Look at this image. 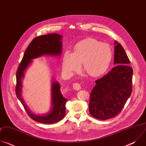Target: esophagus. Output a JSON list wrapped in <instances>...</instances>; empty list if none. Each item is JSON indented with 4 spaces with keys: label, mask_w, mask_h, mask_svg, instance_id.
I'll use <instances>...</instances> for the list:
<instances>
[{
    "label": "esophagus",
    "mask_w": 146,
    "mask_h": 146,
    "mask_svg": "<svg viewBox=\"0 0 146 146\" xmlns=\"http://www.w3.org/2000/svg\"><path fill=\"white\" fill-rule=\"evenodd\" d=\"M73 88L76 91H79L81 88L80 84H78V83H74L73 84Z\"/></svg>",
    "instance_id": "obj_1"
}]
</instances>
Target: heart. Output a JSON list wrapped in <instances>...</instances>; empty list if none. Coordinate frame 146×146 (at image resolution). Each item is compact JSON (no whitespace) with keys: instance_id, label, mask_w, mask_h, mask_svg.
Here are the masks:
<instances>
[{"instance_id":"heart-1","label":"heart","mask_w":146,"mask_h":146,"mask_svg":"<svg viewBox=\"0 0 146 146\" xmlns=\"http://www.w3.org/2000/svg\"><path fill=\"white\" fill-rule=\"evenodd\" d=\"M112 53L106 44L92 38L79 41L74 47L73 53L66 51L62 58V69L66 74L77 72L82 63L83 68L91 77H99L108 69Z\"/></svg>"}]
</instances>
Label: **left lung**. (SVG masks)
<instances>
[{"instance_id":"obj_1","label":"left lung","mask_w":146,"mask_h":146,"mask_svg":"<svg viewBox=\"0 0 146 146\" xmlns=\"http://www.w3.org/2000/svg\"><path fill=\"white\" fill-rule=\"evenodd\" d=\"M114 67L106 75L95 81L90 94L89 111L96 119H108L122 110L132 91L133 69L122 46L114 41Z\"/></svg>"}]
</instances>
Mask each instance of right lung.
Returning <instances> with one entry per match:
<instances>
[{
	"label": "right lung",
	"mask_w": 146,
	"mask_h": 146,
	"mask_svg": "<svg viewBox=\"0 0 146 146\" xmlns=\"http://www.w3.org/2000/svg\"><path fill=\"white\" fill-rule=\"evenodd\" d=\"M62 36L52 33L42 35L35 38L27 47L21 62L19 65L17 73V86L15 93L17 98L22 103L29 116L34 121L43 123H54L61 120L65 115L67 99L61 94L60 86L57 81H52L51 85V109L44 115L32 113L28 108L22 98V79L25 72L32 62V59L48 55L60 56L62 50Z\"/></svg>",
	"instance_id": "obj_1"
}]
</instances>
